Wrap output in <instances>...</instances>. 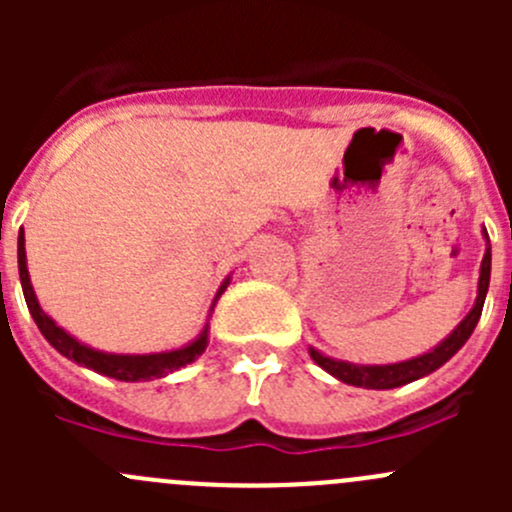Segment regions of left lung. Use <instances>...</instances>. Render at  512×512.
I'll list each match as a JSON object with an SVG mask.
<instances>
[{"mask_svg": "<svg viewBox=\"0 0 512 512\" xmlns=\"http://www.w3.org/2000/svg\"><path fill=\"white\" fill-rule=\"evenodd\" d=\"M483 235H485V242H488V247H485L483 262H480L476 304H473L471 312L466 314V319H463V322L458 324V327L453 329V332L448 334V337L443 339L433 352H426L409 361H399V364H384V366H361V364H349V361L329 359V356L319 354L317 349H309V356H312L324 371L337 376L339 381L352 386H364V389H396V386L411 384V381L436 371L438 366L446 364V361L468 342V337H471L473 329H476L480 312H483L485 292H488V285H490V240L485 227H483Z\"/></svg>", "mask_w": 512, "mask_h": 512, "instance_id": "left-lung-1", "label": "left lung"}]
</instances>
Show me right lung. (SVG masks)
Returning <instances> with one entry per match:
<instances>
[{
  "mask_svg": "<svg viewBox=\"0 0 512 512\" xmlns=\"http://www.w3.org/2000/svg\"><path fill=\"white\" fill-rule=\"evenodd\" d=\"M19 280H22L24 299H27L29 312H32L36 327H39V332L44 334L46 342H49L56 352L64 354L66 359L76 361V364L86 366V369H94L103 376H111V379H118V381L160 379V376L170 374V371L195 361L205 352V347H208V327H205V332L200 334L195 342H190L188 347L173 349V352H160V354H106L76 342L71 334H66L64 329L56 327L54 319H51L49 314L39 307V302H36L32 282H29L27 252H24V232H19ZM227 282L230 280H225L223 287L218 289V297L225 292Z\"/></svg>",
  "mask_w": 512,
  "mask_h": 512,
  "instance_id": "obj_1",
  "label": "right lung"
}]
</instances>
